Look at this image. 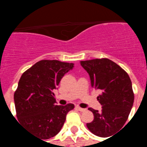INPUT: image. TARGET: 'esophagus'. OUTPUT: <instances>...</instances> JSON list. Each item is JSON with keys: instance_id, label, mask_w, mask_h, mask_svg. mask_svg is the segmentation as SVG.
Instances as JSON below:
<instances>
[{"instance_id": "obj_1", "label": "esophagus", "mask_w": 147, "mask_h": 147, "mask_svg": "<svg viewBox=\"0 0 147 147\" xmlns=\"http://www.w3.org/2000/svg\"><path fill=\"white\" fill-rule=\"evenodd\" d=\"M76 109L79 111H80V112H84V111H86V109L81 108V107H80V106H76Z\"/></svg>"}]
</instances>
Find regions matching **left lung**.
Wrapping results in <instances>:
<instances>
[{"label":"left lung","mask_w":147,"mask_h":147,"mask_svg":"<svg viewBox=\"0 0 147 147\" xmlns=\"http://www.w3.org/2000/svg\"><path fill=\"white\" fill-rule=\"evenodd\" d=\"M89 74L91 86L101 91L98 101L101 112L89 108L94 120L86 123L95 136L109 137L119 132L127 120L134 102L132 84L123 68L107 58L80 61Z\"/></svg>","instance_id":"obj_1"}]
</instances>
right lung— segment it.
I'll use <instances>...</instances> for the list:
<instances>
[{
  "mask_svg": "<svg viewBox=\"0 0 147 147\" xmlns=\"http://www.w3.org/2000/svg\"><path fill=\"white\" fill-rule=\"evenodd\" d=\"M74 67L72 63L42 60L23 73L14 94L16 117L39 139L57 135L73 104L57 105L53 90ZM43 141V140H42Z\"/></svg>",
  "mask_w": 147,
  "mask_h": 147,
  "instance_id": "1",
  "label": "right lung"
}]
</instances>
